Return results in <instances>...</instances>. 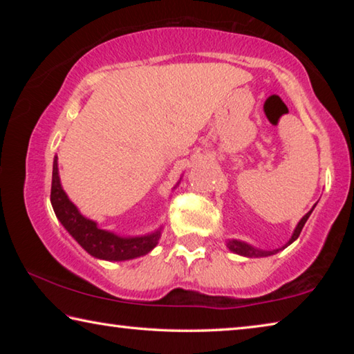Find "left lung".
Instances as JSON below:
<instances>
[{
    "mask_svg": "<svg viewBox=\"0 0 354 354\" xmlns=\"http://www.w3.org/2000/svg\"><path fill=\"white\" fill-rule=\"evenodd\" d=\"M314 209H310V211L304 215V217L299 220V223H298V226L295 227V232H293V236H292V239L289 241V243H292L293 241H295V239H298V236L301 234V230H303V226H304V223H306L308 221V218H309V215H310V212H313ZM287 243V245H289ZM227 248H230L231 251H234V253H237V254H242V256H248V257H253V256H256V257H259V256H270V254H273V251H261V250H256V248H253V247H250V245H247V243H243V242H239V241H230L227 242Z\"/></svg>",
    "mask_w": 354,
    "mask_h": 354,
    "instance_id": "1",
    "label": "left lung"
}]
</instances>
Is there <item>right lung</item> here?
Masks as SVG:
<instances>
[{"mask_svg":"<svg viewBox=\"0 0 354 354\" xmlns=\"http://www.w3.org/2000/svg\"><path fill=\"white\" fill-rule=\"evenodd\" d=\"M51 205L57 218L61 220L75 241L81 247L98 259L106 261H127L147 254L151 251L159 241L160 231L142 237H118L112 232L100 230L97 223L82 217L76 206L68 200L61 187L57 171V158L53 162L51 179Z\"/></svg>","mask_w":354,"mask_h":354,"instance_id":"1","label":"right lung"}]
</instances>
